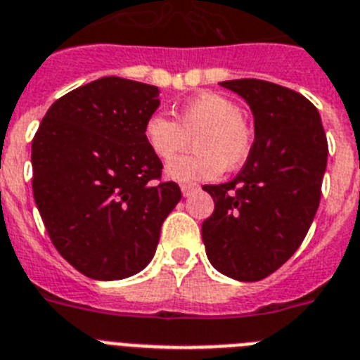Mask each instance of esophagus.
<instances>
[{"label":"esophagus","instance_id":"esophagus-1","mask_svg":"<svg viewBox=\"0 0 360 360\" xmlns=\"http://www.w3.org/2000/svg\"><path fill=\"white\" fill-rule=\"evenodd\" d=\"M193 190H198V184H193V183L181 184V192H183L184 198H186V195H190V193H192Z\"/></svg>","mask_w":360,"mask_h":360}]
</instances>
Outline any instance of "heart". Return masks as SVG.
Listing matches in <instances>:
<instances>
[{"mask_svg": "<svg viewBox=\"0 0 360 360\" xmlns=\"http://www.w3.org/2000/svg\"><path fill=\"white\" fill-rule=\"evenodd\" d=\"M145 141L161 161H171L194 141L198 152L167 167L174 181H210L221 172L233 170L248 159L254 145L252 130L232 99L221 94H201L181 108L179 123L165 114L146 120Z\"/></svg>", "mask_w": 360, "mask_h": 360, "instance_id": "obj_1", "label": "heart"}]
</instances>
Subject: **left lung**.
<instances>
[{"instance_id":"left-lung-1","label":"left lung","mask_w":360,"mask_h":360,"mask_svg":"<svg viewBox=\"0 0 360 360\" xmlns=\"http://www.w3.org/2000/svg\"><path fill=\"white\" fill-rule=\"evenodd\" d=\"M221 86L248 103L255 139L232 181L202 186L215 202L202 223V243L215 270L254 283L283 266L310 230L328 141L319 110L295 90L262 79Z\"/></svg>"}]
</instances>
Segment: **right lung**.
Returning a JSON list of instances; mask_svg holds the SVG:
<instances>
[{
	"label": "right lung",
	"mask_w": 360,
	"mask_h": 360,
	"mask_svg": "<svg viewBox=\"0 0 360 360\" xmlns=\"http://www.w3.org/2000/svg\"><path fill=\"white\" fill-rule=\"evenodd\" d=\"M158 106V86L101 77L59 98L32 139L37 210L56 250L90 279L141 271L181 199L143 134Z\"/></svg>",
	"instance_id": "obj_1"
}]
</instances>
